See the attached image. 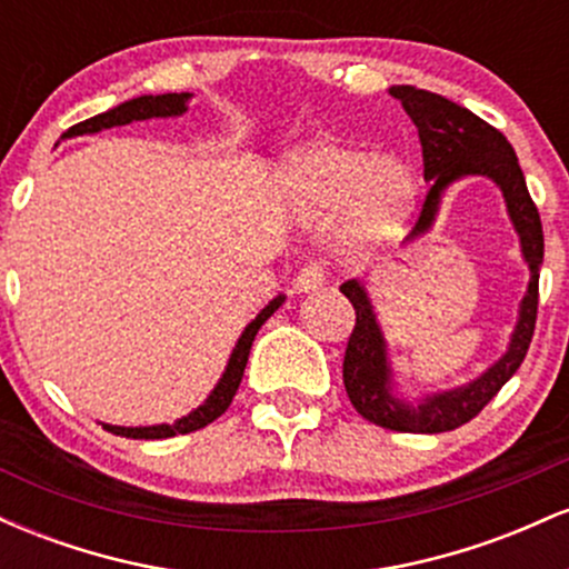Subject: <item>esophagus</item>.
I'll return each mask as SVG.
<instances>
[{
    "label": "esophagus",
    "mask_w": 569,
    "mask_h": 569,
    "mask_svg": "<svg viewBox=\"0 0 569 569\" xmlns=\"http://www.w3.org/2000/svg\"><path fill=\"white\" fill-rule=\"evenodd\" d=\"M323 283H326L323 267H318V264H305L302 270L297 272V278H293V291H297V293L318 291Z\"/></svg>",
    "instance_id": "obj_1"
}]
</instances>
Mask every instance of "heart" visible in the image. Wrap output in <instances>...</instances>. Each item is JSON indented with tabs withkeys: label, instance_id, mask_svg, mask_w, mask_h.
<instances>
[{
	"label": "heart",
	"instance_id": "b5f03b06",
	"mask_svg": "<svg viewBox=\"0 0 569 569\" xmlns=\"http://www.w3.org/2000/svg\"><path fill=\"white\" fill-rule=\"evenodd\" d=\"M278 184L302 217H323L345 206L352 230L367 238L388 232L415 198V179L398 158L321 141L283 160Z\"/></svg>",
	"mask_w": 569,
	"mask_h": 569
}]
</instances>
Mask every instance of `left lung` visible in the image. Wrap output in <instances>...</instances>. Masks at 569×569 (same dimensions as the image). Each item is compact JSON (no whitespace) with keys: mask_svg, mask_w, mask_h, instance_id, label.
<instances>
[{"mask_svg":"<svg viewBox=\"0 0 569 569\" xmlns=\"http://www.w3.org/2000/svg\"><path fill=\"white\" fill-rule=\"evenodd\" d=\"M388 93L401 101V107L415 122L422 143V168H426L428 181L426 206L403 246L426 238L433 230L443 192L455 181L468 179V176H485L502 192L508 219L519 234L521 259L530 272V283L519 302V316H516L506 352L466 385L422 393V398H403L396 390L398 382L388 352V339H385L367 286L356 278L339 286V291L356 307V329L350 335L342 363L345 390H348L352 407L380 428L401 430V433H443V430H455L473 420L525 361L527 348L532 342L535 318H538L543 224H540L538 208L527 192L525 173H521L513 147L500 130H495L460 103L430 93V90L415 88V84H393Z\"/></svg>","mask_w":569,"mask_h":569,"instance_id":"left-lung-1","label":"left lung"}]
</instances>
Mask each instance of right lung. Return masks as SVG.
Returning <instances> with one entry per match:
<instances>
[{"mask_svg": "<svg viewBox=\"0 0 569 569\" xmlns=\"http://www.w3.org/2000/svg\"><path fill=\"white\" fill-rule=\"evenodd\" d=\"M189 101H192V93H162V96L130 98V101H126V103H117V107L109 109V112H101V114L90 117V120L80 122V126L69 128L61 139H77V136L101 133V130L130 126V122H141V120H152V117H162V120H166V117H181V114H187ZM283 302H286V293H278V297L270 299V302L259 310V316L246 326L243 335H240L238 342H234V348L230 352V361H227L224 371H221L219 382L213 385V390L208 393V398L200 403L198 409H192L189 415L179 417V420H173V422H160V426L126 428V426H109V422H101V426L107 428L109 433L126 436V439H171V436L192 433V430L206 428L208 422H213L217 417L224 415L227 407L232 403V398L240 388V380H243V371L248 363V352H251L253 337H257V331L262 329L267 318H270Z\"/></svg>", "mask_w": 569, "mask_h": 569, "instance_id": "right-lung-1", "label": "right lung"}]
</instances>
